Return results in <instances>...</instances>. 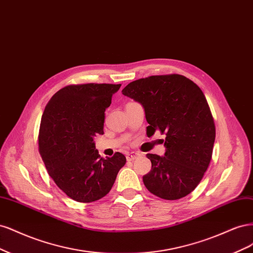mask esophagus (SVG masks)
I'll use <instances>...</instances> for the list:
<instances>
[{
  "label": "esophagus",
  "instance_id": "1",
  "mask_svg": "<svg viewBox=\"0 0 253 253\" xmlns=\"http://www.w3.org/2000/svg\"><path fill=\"white\" fill-rule=\"evenodd\" d=\"M140 156H141V154L138 153V152H130V153H127L126 158H127L128 161H133V160H135L136 158H138Z\"/></svg>",
  "mask_w": 253,
  "mask_h": 253
}]
</instances>
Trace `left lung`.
Here are the masks:
<instances>
[{
	"mask_svg": "<svg viewBox=\"0 0 253 253\" xmlns=\"http://www.w3.org/2000/svg\"><path fill=\"white\" fill-rule=\"evenodd\" d=\"M124 95L138 102L148 122L147 135L166 134L163 157L148 153L150 172L143 176L152 194L178 200L195 189L209 166L215 126L201 88L181 75L152 76L129 83Z\"/></svg>",
	"mask_w": 253,
	"mask_h": 253,
	"instance_id": "8db88e82",
	"label": "left lung"
}]
</instances>
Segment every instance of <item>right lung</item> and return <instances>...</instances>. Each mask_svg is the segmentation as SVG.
I'll return each instance as SVG.
<instances>
[{
  "mask_svg": "<svg viewBox=\"0 0 253 253\" xmlns=\"http://www.w3.org/2000/svg\"><path fill=\"white\" fill-rule=\"evenodd\" d=\"M121 84L69 85L52 95L41 120L39 150L48 174L72 200L104 198L126 158L120 152L103 159L93 137L104 133L105 110Z\"/></svg>",
  "mask_w": 253,
  "mask_h": 253,
  "instance_id": "obj_1",
  "label": "right lung"
}]
</instances>
